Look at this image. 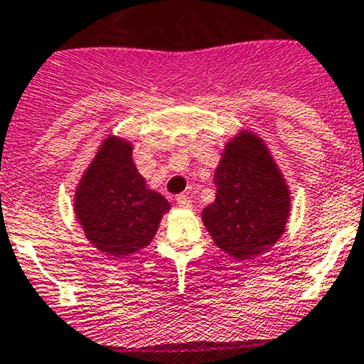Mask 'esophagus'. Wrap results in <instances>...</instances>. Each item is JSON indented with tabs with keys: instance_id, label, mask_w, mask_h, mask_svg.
I'll list each match as a JSON object with an SVG mask.
<instances>
[{
	"instance_id": "obj_1",
	"label": "esophagus",
	"mask_w": 364,
	"mask_h": 364,
	"mask_svg": "<svg viewBox=\"0 0 364 364\" xmlns=\"http://www.w3.org/2000/svg\"><path fill=\"white\" fill-rule=\"evenodd\" d=\"M176 203H178L180 207H184V209H189V207L193 205L191 198H189L188 195H178V196H176Z\"/></svg>"
}]
</instances>
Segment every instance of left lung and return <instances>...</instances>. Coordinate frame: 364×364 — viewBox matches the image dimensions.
<instances>
[{"mask_svg":"<svg viewBox=\"0 0 364 364\" xmlns=\"http://www.w3.org/2000/svg\"><path fill=\"white\" fill-rule=\"evenodd\" d=\"M214 184L216 200L202 218L221 250L248 259L277 243L289 214V191L259 137L241 132L225 146Z\"/></svg>","mask_w":364,"mask_h":364,"instance_id":"left-lung-1","label":"left lung"}]
</instances>
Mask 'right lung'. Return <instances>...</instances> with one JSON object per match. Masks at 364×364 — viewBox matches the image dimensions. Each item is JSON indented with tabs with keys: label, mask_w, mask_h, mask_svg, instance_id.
I'll return each mask as SVG.
<instances>
[{
	"label": "right lung",
	"mask_w": 364,
	"mask_h": 364,
	"mask_svg": "<svg viewBox=\"0 0 364 364\" xmlns=\"http://www.w3.org/2000/svg\"><path fill=\"white\" fill-rule=\"evenodd\" d=\"M169 203L146 189L132 162V146L109 137L75 195V213L87 240L105 254L123 257L154 240Z\"/></svg>",
	"instance_id": "right-lung-1"
}]
</instances>
